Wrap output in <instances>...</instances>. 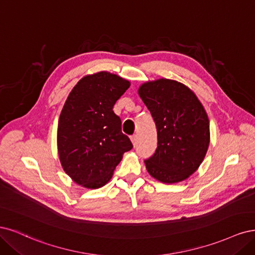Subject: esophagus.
<instances>
[{
  "label": "esophagus",
  "instance_id": "esophagus-1",
  "mask_svg": "<svg viewBox=\"0 0 255 255\" xmlns=\"http://www.w3.org/2000/svg\"><path fill=\"white\" fill-rule=\"evenodd\" d=\"M130 138H131V142H132L133 146H135L136 143H137V135H136V134H133V135H131Z\"/></svg>",
  "mask_w": 255,
  "mask_h": 255
}]
</instances>
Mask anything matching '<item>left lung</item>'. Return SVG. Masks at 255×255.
<instances>
[{"mask_svg": "<svg viewBox=\"0 0 255 255\" xmlns=\"http://www.w3.org/2000/svg\"><path fill=\"white\" fill-rule=\"evenodd\" d=\"M138 95L157 126L158 147L145 160L147 171L163 183L183 181L202 163L210 144V122L191 89L170 79L143 84Z\"/></svg>", "mask_w": 255, "mask_h": 255, "instance_id": "1", "label": "left lung"}]
</instances>
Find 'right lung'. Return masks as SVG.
I'll use <instances>...</instances> for the list:
<instances>
[{
	"label": "right lung",
	"instance_id": "add662e5",
	"mask_svg": "<svg viewBox=\"0 0 255 255\" xmlns=\"http://www.w3.org/2000/svg\"><path fill=\"white\" fill-rule=\"evenodd\" d=\"M129 87L128 80L116 74L98 72L80 79L65 101L57 145L63 170L77 184L104 186L124 152L133 147L112 110Z\"/></svg>",
	"mask_w": 255,
	"mask_h": 255
}]
</instances>
